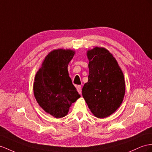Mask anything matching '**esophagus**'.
Listing matches in <instances>:
<instances>
[{
  "label": "esophagus",
  "instance_id": "34e87169",
  "mask_svg": "<svg viewBox=\"0 0 152 152\" xmlns=\"http://www.w3.org/2000/svg\"><path fill=\"white\" fill-rule=\"evenodd\" d=\"M77 91L78 92L79 94H81V85H78V86H77Z\"/></svg>",
  "mask_w": 152,
  "mask_h": 152
}]
</instances>
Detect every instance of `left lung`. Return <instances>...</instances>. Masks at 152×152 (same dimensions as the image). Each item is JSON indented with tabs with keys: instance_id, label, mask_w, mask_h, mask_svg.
I'll list each match as a JSON object with an SVG mask.
<instances>
[{
	"instance_id": "obj_1",
	"label": "left lung",
	"mask_w": 152,
	"mask_h": 152,
	"mask_svg": "<svg viewBox=\"0 0 152 152\" xmlns=\"http://www.w3.org/2000/svg\"><path fill=\"white\" fill-rule=\"evenodd\" d=\"M88 82L82 95L92 113L98 118L110 115L121 104L125 93L123 73L113 55L103 48L87 50Z\"/></svg>"
}]
</instances>
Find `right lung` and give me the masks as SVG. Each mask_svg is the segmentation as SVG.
I'll list each match as a JSON object with an SVG mask.
<instances>
[{
  "instance_id": "1",
  "label": "right lung",
  "mask_w": 152,
  "mask_h": 152,
  "mask_svg": "<svg viewBox=\"0 0 152 152\" xmlns=\"http://www.w3.org/2000/svg\"><path fill=\"white\" fill-rule=\"evenodd\" d=\"M75 54L71 49L53 50L45 58L34 77L33 91L37 103L56 118L67 115L72 103L80 98L67 69Z\"/></svg>"
}]
</instances>
